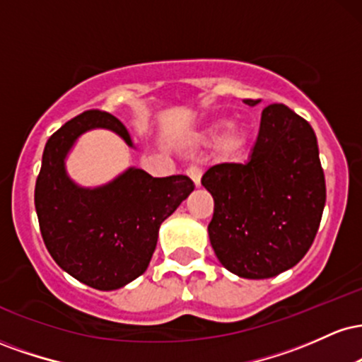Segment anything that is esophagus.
<instances>
[{
    "label": "esophagus",
    "instance_id": "obj_1",
    "mask_svg": "<svg viewBox=\"0 0 362 362\" xmlns=\"http://www.w3.org/2000/svg\"><path fill=\"white\" fill-rule=\"evenodd\" d=\"M187 175H189L190 180L194 182L195 187H201V175H202L201 168H199V167H189V168H187Z\"/></svg>",
    "mask_w": 362,
    "mask_h": 362
}]
</instances>
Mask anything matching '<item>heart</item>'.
<instances>
[{"label":"heart","instance_id":"heart-1","mask_svg":"<svg viewBox=\"0 0 362 362\" xmlns=\"http://www.w3.org/2000/svg\"><path fill=\"white\" fill-rule=\"evenodd\" d=\"M226 126H228L226 120H219V122L211 124V126L204 131L202 139L216 138V136H218ZM247 141H248V132L245 131L243 127H231L223 139V149L226 153H230V155H236V153H240L245 148Z\"/></svg>","mask_w":362,"mask_h":362}]
</instances>
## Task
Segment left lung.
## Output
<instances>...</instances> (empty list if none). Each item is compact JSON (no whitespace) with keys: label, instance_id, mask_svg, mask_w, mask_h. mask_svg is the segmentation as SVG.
Segmentation results:
<instances>
[{"label":"left lung","instance_id":"left-lung-1","mask_svg":"<svg viewBox=\"0 0 362 362\" xmlns=\"http://www.w3.org/2000/svg\"><path fill=\"white\" fill-rule=\"evenodd\" d=\"M202 185L214 199L211 245L230 272L267 279L310 250L325 207V177L313 129L289 107H265L250 160L214 165Z\"/></svg>","mask_w":362,"mask_h":362}]
</instances>
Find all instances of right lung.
Wrapping results in <instances>:
<instances>
[{
	"instance_id": "add662e5",
	"label": "right lung",
	"mask_w": 362,
	"mask_h": 362,
	"mask_svg": "<svg viewBox=\"0 0 362 362\" xmlns=\"http://www.w3.org/2000/svg\"><path fill=\"white\" fill-rule=\"evenodd\" d=\"M91 129H109L134 148L126 126L109 112L86 110L49 138L35 184V211L56 264L90 288L114 291L148 269L161 223L189 197L185 175L155 178L129 167L109 184L81 187L66 172V158Z\"/></svg>"
}]
</instances>
